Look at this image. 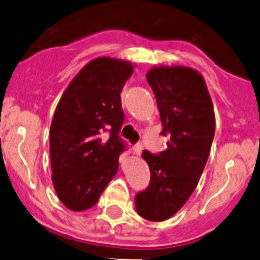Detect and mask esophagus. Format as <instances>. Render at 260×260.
Returning a JSON list of instances; mask_svg holds the SVG:
<instances>
[{
	"instance_id": "obj_1",
	"label": "esophagus",
	"mask_w": 260,
	"mask_h": 260,
	"mask_svg": "<svg viewBox=\"0 0 260 260\" xmlns=\"http://www.w3.org/2000/svg\"><path fill=\"white\" fill-rule=\"evenodd\" d=\"M142 150H144V145H142L141 142H138V144H136L135 147H133V151H135V154H137V155L141 154Z\"/></svg>"
}]
</instances>
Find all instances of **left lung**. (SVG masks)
<instances>
[{
  "label": "left lung",
  "instance_id": "left-lung-1",
  "mask_svg": "<svg viewBox=\"0 0 260 260\" xmlns=\"http://www.w3.org/2000/svg\"><path fill=\"white\" fill-rule=\"evenodd\" d=\"M156 97L167 149L145 150L151 172L149 187L136 195L142 218L161 222L176 214L195 191L215 132L212 99L199 72L186 67H155L146 74Z\"/></svg>",
  "mask_w": 260,
  "mask_h": 260
}]
</instances>
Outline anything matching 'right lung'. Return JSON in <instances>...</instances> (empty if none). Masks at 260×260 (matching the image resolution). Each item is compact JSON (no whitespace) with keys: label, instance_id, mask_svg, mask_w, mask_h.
<instances>
[{"label":"right lung","instance_id":"right-lung-1","mask_svg":"<svg viewBox=\"0 0 260 260\" xmlns=\"http://www.w3.org/2000/svg\"><path fill=\"white\" fill-rule=\"evenodd\" d=\"M132 73L131 62L97 57L75 75L57 104L50 128L51 169L68 209L93 207L118 172L125 149L119 136L124 122L120 92Z\"/></svg>","mask_w":260,"mask_h":260}]
</instances>
